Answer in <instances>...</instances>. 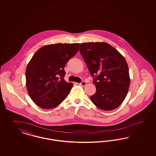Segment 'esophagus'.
I'll list each match as a JSON object with an SVG mask.
<instances>
[{
  "mask_svg": "<svg viewBox=\"0 0 156 156\" xmlns=\"http://www.w3.org/2000/svg\"><path fill=\"white\" fill-rule=\"evenodd\" d=\"M79 85H81V86H83V87H84V86H85L86 85H87V82L85 81L82 82L81 83H78Z\"/></svg>",
  "mask_w": 156,
  "mask_h": 156,
  "instance_id": "1",
  "label": "esophagus"
}]
</instances>
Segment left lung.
I'll use <instances>...</instances> for the list:
<instances>
[{"label":"left lung","instance_id":"1","mask_svg":"<svg viewBox=\"0 0 156 156\" xmlns=\"http://www.w3.org/2000/svg\"><path fill=\"white\" fill-rule=\"evenodd\" d=\"M80 51L91 75L96 92L90 97L96 106L112 111L122 104L127 94L130 80L124 57L113 47L104 42L83 43Z\"/></svg>","mask_w":156,"mask_h":156}]
</instances>
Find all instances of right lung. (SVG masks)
Segmentation results:
<instances>
[{
    "mask_svg": "<svg viewBox=\"0 0 156 156\" xmlns=\"http://www.w3.org/2000/svg\"><path fill=\"white\" fill-rule=\"evenodd\" d=\"M79 47V43L46 45L34 54L26 68V85L37 106L52 109L66 98L73 84L65 81L64 68Z\"/></svg>",
    "mask_w": 156,
    "mask_h": 156,
    "instance_id": "1",
    "label": "right lung"
}]
</instances>
